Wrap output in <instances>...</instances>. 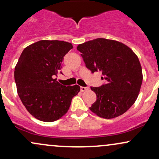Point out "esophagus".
Instances as JSON below:
<instances>
[{
  "instance_id": "1",
  "label": "esophagus",
  "mask_w": 159,
  "mask_h": 159,
  "mask_svg": "<svg viewBox=\"0 0 159 159\" xmlns=\"http://www.w3.org/2000/svg\"><path fill=\"white\" fill-rule=\"evenodd\" d=\"M89 89V87H81V92H84L87 90V89Z\"/></svg>"
}]
</instances>
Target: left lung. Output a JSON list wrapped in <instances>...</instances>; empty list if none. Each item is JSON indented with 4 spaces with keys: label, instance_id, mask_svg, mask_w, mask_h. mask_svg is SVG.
Segmentation results:
<instances>
[{
    "label": "left lung",
    "instance_id": "1",
    "mask_svg": "<svg viewBox=\"0 0 159 159\" xmlns=\"http://www.w3.org/2000/svg\"><path fill=\"white\" fill-rule=\"evenodd\" d=\"M77 49L93 73L102 72L107 83L91 87L96 101L90 110L99 117L113 118L127 112L136 101L142 84V70L134 52L114 40L96 38L79 44Z\"/></svg>",
    "mask_w": 159,
    "mask_h": 159
}]
</instances>
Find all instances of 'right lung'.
<instances>
[{"label":"right lung","instance_id":"add662e5","mask_svg":"<svg viewBox=\"0 0 159 159\" xmlns=\"http://www.w3.org/2000/svg\"><path fill=\"white\" fill-rule=\"evenodd\" d=\"M73 48L62 41L42 40L24 49L15 68V81L23 104L40 121L52 122L67 112L78 85L64 86L56 81L65 55Z\"/></svg>","mask_w":159,"mask_h":159}]
</instances>
